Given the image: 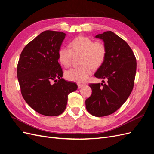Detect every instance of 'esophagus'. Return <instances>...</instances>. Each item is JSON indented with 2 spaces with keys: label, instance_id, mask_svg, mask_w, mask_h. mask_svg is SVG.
<instances>
[{
  "label": "esophagus",
  "instance_id": "1",
  "mask_svg": "<svg viewBox=\"0 0 154 154\" xmlns=\"http://www.w3.org/2000/svg\"><path fill=\"white\" fill-rule=\"evenodd\" d=\"M85 85L84 84H82V83H78V88H82L83 86Z\"/></svg>",
  "mask_w": 154,
  "mask_h": 154
}]
</instances>
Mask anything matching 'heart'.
<instances>
[{
	"label": "heart",
	"instance_id": "obj_1",
	"mask_svg": "<svg viewBox=\"0 0 154 154\" xmlns=\"http://www.w3.org/2000/svg\"><path fill=\"white\" fill-rule=\"evenodd\" d=\"M71 49L62 46L59 51V60L65 67L71 65L73 54H82L80 67L72 68L65 72V78L71 82L82 83L87 80L94 68H98L104 63L106 56V48L101 41H93L85 36H78L70 43Z\"/></svg>",
	"mask_w": 154,
	"mask_h": 154
}]
</instances>
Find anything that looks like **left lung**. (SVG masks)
Returning a JSON list of instances; mask_svg holds the SVG:
<instances>
[{
    "label": "left lung",
    "instance_id": "1",
    "mask_svg": "<svg viewBox=\"0 0 154 154\" xmlns=\"http://www.w3.org/2000/svg\"><path fill=\"white\" fill-rule=\"evenodd\" d=\"M95 38L103 41L106 56L94 76L108 82L89 85L92 93L85 105L90 113L100 117L115 112L129 97L134 86L136 59L128 44L113 32H104Z\"/></svg>",
    "mask_w": 154,
    "mask_h": 154
}]
</instances>
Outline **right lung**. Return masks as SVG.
<instances>
[{"label":"right lung","mask_w":154,"mask_h":154,"mask_svg":"<svg viewBox=\"0 0 154 154\" xmlns=\"http://www.w3.org/2000/svg\"><path fill=\"white\" fill-rule=\"evenodd\" d=\"M66 34L46 30L25 46L17 66L21 92L25 102L45 116H58L66 109L69 94L78 88L63 79L59 51Z\"/></svg>","instance_id":"add662e5"}]
</instances>
